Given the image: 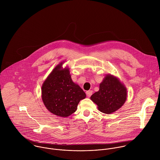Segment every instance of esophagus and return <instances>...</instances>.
I'll use <instances>...</instances> for the list:
<instances>
[{
    "label": "esophagus",
    "instance_id": "obj_1",
    "mask_svg": "<svg viewBox=\"0 0 160 160\" xmlns=\"http://www.w3.org/2000/svg\"><path fill=\"white\" fill-rule=\"evenodd\" d=\"M92 93H93V92H92V90H88V91H87V92H86V94H87V95L88 97H91V95H92Z\"/></svg>",
    "mask_w": 160,
    "mask_h": 160
}]
</instances>
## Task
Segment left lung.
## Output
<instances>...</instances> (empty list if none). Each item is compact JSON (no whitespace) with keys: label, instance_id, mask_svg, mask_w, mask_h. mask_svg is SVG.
<instances>
[{"label":"left lung","instance_id":"8db88e82","mask_svg":"<svg viewBox=\"0 0 160 160\" xmlns=\"http://www.w3.org/2000/svg\"><path fill=\"white\" fill-rule=\"evenodd\" d=\"M127 97L125 85L117 77L108 74L100 84L99 90L94 93L90 99L97 105L101 112L110 114L123 105Z\"/></svg>","mask_w":160,"mask_h":160}]
</instances>
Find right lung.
<instances>
[{
    "label": "right lung",
    "mask_w": 160,
    "mask_h": 160,
    "mask_svg": "<svg viewBox=\"0 0 160 160\" xmlns=\"http://www.w3.org/2000/svg\"><path fill=\"white\" fill-rule=\"evenodd\" d=\"M57 65L42 86V98L47 109L52 113L67 117L77 109L81 100L86 97L83 90L71 78L69 68Z\"/></svg>",
    "instance_id": "add662e5"
}]
</instances>
